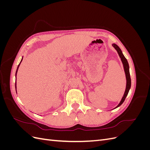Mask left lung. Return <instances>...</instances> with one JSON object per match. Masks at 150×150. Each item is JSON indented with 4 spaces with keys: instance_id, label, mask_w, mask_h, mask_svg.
Returning <instances> with one entry per match:
<instances>
[{
    "instance_id": "obj_1",
    "label": "left lung",
    "mask_w": 150,
    "mask_h": 150,
    "mask_svg": "<svg viewBox=\"0 0 150 150\" xmlns=\"http://www.w3.org/2000/svg\"><path fill=\"white\" fill-rule=\"evenodd\" d=\"M112 46L115 47V49L116 50L117 53H118L120 57L121 58V60L122 61V64H123V67H124V70L125 72V74H126V89H125V94L123 95V96H122L121 100L120 101V103H119L118 105H117L116 108H115L114 109L120 106L121 104L123 103V102L125 101V99L127 96V95H128V93H129V91L130 89L131 88V78H130V74H129V64L128 62V61L126 59V57H125V56L123 55V54H122V51L121 49L117 46L116 44H112Z\"/></svg>"
}]
</instances>
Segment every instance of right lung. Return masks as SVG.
Listing matches in <instances>:
<instances>
[{"label":"right lung","mask_w":150,"mask_h":150,"mask_svg":"<svg viewBox=\"0 0 150 150\" xmlns=\"http://www.w3.org/2000/svg\"><path fill=\"white\" fill-rule=\"evenodd\" d=\"M22 60H21V62H22ZM21 62L19 63V65H18V67H17V71H16V75H17V70H18V68H19V66H20V64H21Z\"/></svg>","instance_id":"1"}]
</instances>
